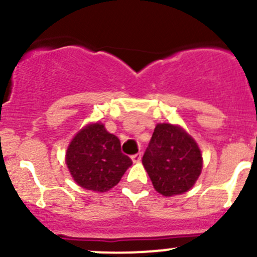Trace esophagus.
Returning <instances> with one entry per match:
<instances>
[{
	"label": "esophagus",
	"mask_w": 257,
	"mask_h": 257,
	"mask_svg": "<svg viewBox=\"0 0 257 257\" xmlns=\"http://www.w3.org/2000/svg\"><path fill=\"white\" fill-rule=\"evenodd\" d=\"M142 159V153H137V154L132 155V160H133V163H139Z\"/></svg>",
	"instance_id": "obj_1"
}]
</instances>
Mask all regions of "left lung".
Listing matches in <instances>:
<instances>
[{
	"instance_id": "1",
	"label": "left lung",
	"mask_w": 257,
	"mask_h": 257,
	"mask_svg": "<svg viewBox=\"0 0 257 257\" xmlns=\"http://www.w3.org/2000/svg\"><path fill=\"white\" fill-rule=\"evenodd\" d=\"M143 165L158 193L184 194L198 180L203 157L196 142L178 125L159 123L143 155Z\"/></svg>"
}]
</instances>
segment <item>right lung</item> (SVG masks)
I'll list each match as a JSON object with an SVG mask.
<instances>
[{"label":"right lung","mask_w":257,"mask_h":257,"mask_svg":"<svg viewBox=\"0 0 257 257\" xmlns=\"http://www.w3.org/2000/svg\"><path fill=\"white\" fill-rule=\"evenodd\" d=\"M66 163L79 186L102 193L115 186L133 164L121 153L119 139L108 133L102 123L80 129L67 149Z\"/></svg>","instance_id":"right-lung-1"}]
</instances>
